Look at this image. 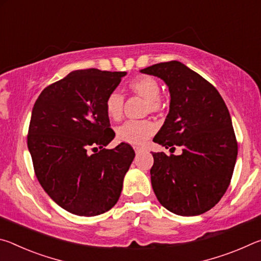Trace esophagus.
<instances>
[{"label": "esophagus", "mask_w": 261, "mask_h": 261, "mask_svg": "<svg viewBox=\"0 0 261 261\" xmlns=\"http://www.w3.org/2000/svg\"><path fill=\"white\" fill-rule=\"evenodd\" d=\"M134 149H135V152L137 153V154H138V153H141V152H143L144 151V147H141V146H134Z\"/></svg>", "instance_id": "obj_1"}]
</instances>
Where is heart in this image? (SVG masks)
Here are the masks:
<instances>
[{"label": "heart", "instance_id": "obj_1", "mask_svg": "<svg viewBox=\"0 0 261 261\" xmlns=\"http://www.w3.org/2000/svg\"><path fill=\"white\" fill-rule=\"evenodd\" d=\"M129 90L146 100L145 113H160L163 102L160 98L161 86L152 76L137 77L129 83ZM105 109L107 116L113 121L122 118L124 109V96L120 92L113 91L105 101ZM156 131V125L152 121H127L116 129V137L120 141L127 144H143Z\"/></svg>", "mask_w": 261, "mask_h": 261}]
</instances>
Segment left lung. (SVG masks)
Listing matches in <instances>:
<instances>
[{
  "mask_svg": "<svg viewBox=\"0 0 261 261\" xmlns=\"http://www.w3.org/2000/svg\"><path fill=\"white\" fill-rule=\"evenodd\" d=\"M140 72L161 78L170 93L169 113L153 141L170 152L182 147L180 155L152 153L153 191L171 213L200 215L230 184L238 151L230 114L218 90L178 61Z\"/></svg>",
  "mask_w": 261,
  "mask_h": 261,
  "instance_id": "8db88e82",
  "label": "left lung"
}]
</instances>
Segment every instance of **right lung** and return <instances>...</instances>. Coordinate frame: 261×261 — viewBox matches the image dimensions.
Wrapping results in <instances>:
<instances>
[{"label":"right lung","instance_id":"1","mask_svg":"<svg viewBox=\"0 0 261 261\" xmlns=\"http://www.w3.org/2000/svg\"><path fill=\"white\" fill-rule=\"evenodd\" d=\"M126 72L76 70L47 86L34 103L28 146L42 189L81 216L109 211L121 196L135 151L114 139L105 101Z\"/></svg>","mask_w":261,"mask_h":261}]
</instances>
